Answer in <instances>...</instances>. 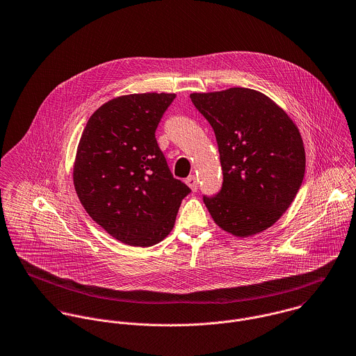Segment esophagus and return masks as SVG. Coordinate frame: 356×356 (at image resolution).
<instances>
[{
    "label": "esophagus",
    "instance_id": "34e87169",
    "mask_svg": "<svg viewBox=\"0 0 356 356\" xmlns=\"http://www.w3.org/2000/svg\"><path fill=\"white\" fill-rule=\"evenodd\" d=\"M186 184L189 185V188H191L193 192H196V191L199 189V184H197V179H196L195 175L188 177V178H186Z\"/></svg>",
    "mask_w": 356,
    "mask_h": 356
}]
</instances>
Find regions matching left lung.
<instances>
[{
    "label": "left lung",
    "instance_id": "8db88e82",
    "mask_svg": "<svg viewBox=\"0 0 356 356\" xmlns=\"http://www.w3.org/2000/svg\"><path fill=\"white\" fill-rule=\"evenodd\" d=\"M191 100L213 129L222 186L203 196L215 223L248 237L274 225L296 197L305 171L300 133L267 96L245 88L193 93Z\"/></svg>",
    "mask_w": 356,
    "mask_h": 356
}]
</instances>
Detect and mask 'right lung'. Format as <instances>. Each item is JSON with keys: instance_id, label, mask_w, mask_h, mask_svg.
Instances as JSON below:
<instances>
[{"instance_id": "add662e5", "label": "right lung", "mask_w": 356, "mask_h": 356, "mask_svg": "<svg viewBox=\"0 0 356 356\" xmlns=\"http://www.w3.org/2000/svg\"><path fill=\"white\" fill-rule=\"evenodd\" d=\"M175 95L113 99L89 119L74 165V185L86 212L123 244L151 247L174 227L192 192L172 177L154 133Z\"/></svg>"}]
</instances>
